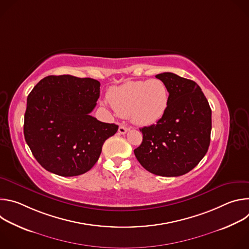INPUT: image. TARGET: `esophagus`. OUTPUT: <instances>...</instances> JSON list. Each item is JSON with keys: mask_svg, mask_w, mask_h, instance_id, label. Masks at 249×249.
<instances>
[{"mask_svg": "<svg viewBox=\"0 0 249 249\" xmlns=\"http://www.w3.org/2000/svg\"><path fill=\"white\" fill-rule=\"evenodd\" d=\"M128 130H129V128H128V127H126V126H123V125L119 126V128H118V132H119L120 134H122V135L126 134Z\"/></svg>", "mask_w": 249, "mask_h": 249, "instance_id": "obj_1", "label": "esophagus"}]
</instances>
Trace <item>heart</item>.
<instances>
[{
    "label": "heart",
    "instance_id": "obj_1",
    "mask_svg": "<svg viewBox=\"0 0 249 249\" xmlns=\"http://www.w3.org/2000/svg\"><path fill=\"white\" fill-rule=\"evenodd\" d=\"M107 96L119 115L128 116L139 126H149L160 121L169 101L168 89L159 79L127 82L112 88Z\"/></svg>",
    "mask_w": 249,
    "mask_h": 249
}]
</instances>
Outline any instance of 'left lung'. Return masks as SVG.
Segmentation results:
<instances>
[{
    "instance_id": "left-lung-1",
    "label": "left lung",
    "mask_w": 249,
    "mask_h": 249,
    "mask_svg": "<svg viewBox=\"0 0 249 249\" xmlns=\"http://www.w3.org/2000/svg\"><path fill=\"white\" fill-rule=\"evenodd\" d=\"M156 78L168 89V107L157 124L140 129L143 142L134 154L142 166L156 175H183L208 152L212 110L195 82L173 73Z\"/></svg>"
}]
</instances>
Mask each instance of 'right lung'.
<instances>
[{
  "label": "right lung",
  "mask_w": 249,
  "mask_h": 249,
  "mask_svg": "<svg viewBox=\"0 0 249 249\" xmlns=\"http://www.w3.org/2000/svg\"><path fill=\"white\" fill-rule=\"evenodd\" d=\"M100 83L70 75L48 76L27 96L23 134L42 167L60 176H77L97 161L105 140L118 125L92 117Z\"/></svg>",
  "instance_id": "obj_1"
}]
</instances>
